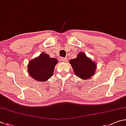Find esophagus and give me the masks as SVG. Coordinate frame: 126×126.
I'll return each mask as SVG.
<instances>
[{
    "instance_id": "obj_1",
    "label": "esophagus",
    "mask_w": 126,
    "mask_h": 126,
    "mask_svg": "<svg viewBox=\"0 0 126 126\" xmlns=\"http://www.w3.org/2000/svg\"><path fill=\"white\" fill-rule=\"evenodd\" d=\"M60 60L61 62H65V63L66 61H67V59L66 58V57L65 58H64V57H61V58L60 59Z\"/></svg>"
}]
</instances>
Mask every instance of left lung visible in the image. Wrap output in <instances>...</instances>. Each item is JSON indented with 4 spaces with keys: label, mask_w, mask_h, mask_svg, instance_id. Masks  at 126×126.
Wrapping results in <instances>:
<instances>
[{
    "label": "left lung",
    "mask_w": 126,
    "mask_h": 126,
    "mask_svg": "<svg viewBox=\"0 0 126 126\" xmlns=\"http://www.w3.org/2000/svg\"><path fill=\"white\" fill-rule=\"evenodd\" d=\"M69 63L74 74L82 80H88L95 73L96 63L87 57L84 52H79L76 58L71 59Z\"/></svg>",
    "instance_id": "left-lung-1"
}]
</instances>
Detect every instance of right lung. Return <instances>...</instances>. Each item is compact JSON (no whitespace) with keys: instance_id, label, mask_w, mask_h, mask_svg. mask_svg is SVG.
<instances>
[{"instance_id":"1","label":"right lung","mask_w":126,"mask_h":126,"mask_svg":"<svg viewBox=\"0 0 126 126\" xmlns=\"http://www.w3.org/2000/svg\"><path fill=\"white\" fill-rule=\"evenodd\" d=\"M58 63L55 58H51L45 52L31 60L28 65L29 75L37 81L44 82L53 75L55 67Z\"/></svg>"}]
</instances>
